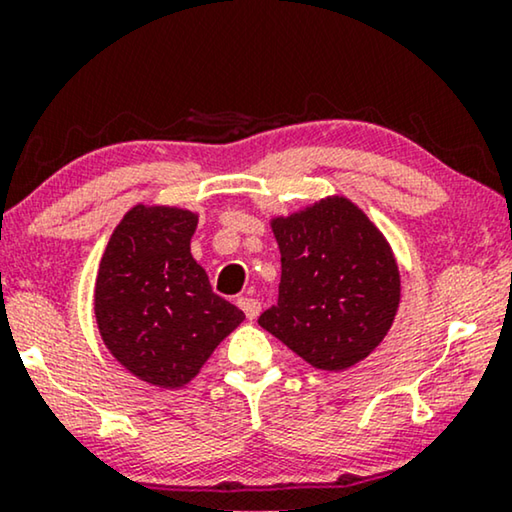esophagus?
Instances as JSON below:
<instances>
[{"instance_id":"esophagus-1","label":"esophagus","mask_w":512,"mask_h":512,"mask_svg":"<svg viewBox=\"0 0 512 512\" xmlns=\"http://www.w3.org/2000/svg\"><path fill=\"white\" fill-rule=\"evenodd\" d=\"M237 305H240V310L247 314V319H251V321L258 317V312H261V303H258L256 298L240 296V298H237Z\"/></svg>"}]
</instances>
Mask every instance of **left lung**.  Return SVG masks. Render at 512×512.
Returning <instances> with one entry per match:
<instances>
[{"label": "left lung", "instance_id": "1", "mask_svg": "<svg viewBox=\"0 0 512 512\" xmlns=\"http://www.w3.org/2000/svg\"><path fill=\"white\" fill-rule=\"evenodd\" d=\"M282 282L258 324L300 359L345 370L373 352L394 321L401 279L387 240L359 207L326 198L272 221Z\"/></svg>", "mask_w": 512, "mask_h": 512}]
</instances>
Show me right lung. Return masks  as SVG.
Here are the masks:
<instances>
[{"label": "right lung", "instance_id": "right-lung-1", "mask_svg": "<svg viewBox=\"0 0 512 512\" xmlns=\"http://www.w3.org/2000/svg\"><path fill=\"white\" fill-rule=\"evenodd\" d=\"M198 216L137 205L104 251L95 284V317L109 352L156 387H184L244 312L216 296L193 261Z\"/></svg>", "mask_w": 512, "mask_h": 512}]
</instances>
